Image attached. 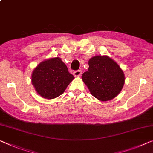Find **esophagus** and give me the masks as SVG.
Listing matches in <instances>:
<instances>
[{
	"label": "esophagus",
	"mask_w": 153,
	"mask_h": 153,
	"mask_svg": "<svg viewBox=\"0 0 153 153\" xmlns=\"http://www.w3.org/2000/svg\"><path fill=\"white\" fill-rule=\"evenodd\" d=\"M81 75H82L81 70H77V71H75L74 72V76L76 77H79V76H80Z\"/></svg>",
	"instance_id": "esophagus-1"
}]
</instances>
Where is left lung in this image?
<instances>
[{
  "label": "left lung",
  "mask_w": 153,
  "mask_h": 153,
  "mask_svg": "<svg viewBox=\"0 0 153 153\" xmlns=\"http://www.w3.org/2000/svg\"><path fill=\"white\" fill-rule=\"evenodd\" d=\"M82 79L93 96L102 102L117 96L125 82L122 69L107 56L91 58L88 60V71L84 73Z\"/></svg>",
  "instance_id": "left-lung-1"
}]
</instances>
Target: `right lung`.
Returning a JSON list of instances; mask_svg holds the SVG:
<instances>
[{
    "instance_id": "right-lung-1",
    "label": "right lung",
    "mask_w": 153,
    "mask_h": 153,
    "mask_svg": "<svg viewBox=\"0 0 153 153\" xmlns=\"http://www.w3.org/2000/svg\"><path fill=\"white\" fill-rule=\"evenodd\" d=\"M74 76L58 57L41 62L31 75V82L38 94L46 99H53L65 92Z\"/></svg>"
}]
</instances>
